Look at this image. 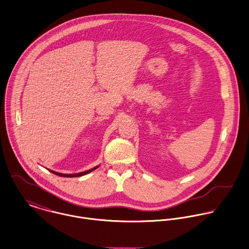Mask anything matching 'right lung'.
<instances>
[{"mask_svg": "<svg viewBox=\"0 0 249 249\" xmlns=\"http://www.w3.org/2000/svg\"><path fill=\"white\" fill-rule=\"evenodd\" d=\"M98 167H99V166H97V167H95V168H93V169H90V170H88V171L82 172V173H78V174H69V175H68V174H60V173H57V172H54V171H50V170H49V171H50L51 173H53V174L59 176V177H63V178H77V177H82V176H85V175L91 173L92 171L96 170Z\"/></svg>", "mask_w": 249, "mask_h": 249, "instance_id": "right-lung-1", "label": "right lung"}]
</instances>
